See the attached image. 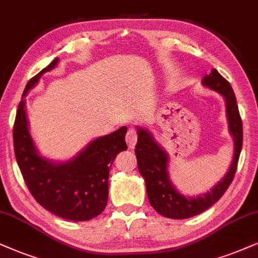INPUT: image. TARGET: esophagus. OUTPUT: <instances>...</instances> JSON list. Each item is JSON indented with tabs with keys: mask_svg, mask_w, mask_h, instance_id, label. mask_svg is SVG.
<instances>
[{
	"mask_svg": "<svg viewBox=\"0 0 258 258\" xmlns=\"http://www.w3.org/2000/svg\"><path fill=\"white\" fill-rule=\"evenodd\" d=\"M137 138H138V133H137L136 128H130L128 131L126 133V143L128 145L130 149L135 148L136 143H137Z\"/></svg>",
	"mask_w": 258,
	"mask_h": 258,
	"instance_id": "34e87169",
	"label": "esophagus"
}]
</instances>
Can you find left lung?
<instances>
[{
  "mask_svg": "<svg viewBox=\"0 0 258 258\" xmlns=\"http://www.w3.org/2000/svg\"><path fill=\"white\" fill-rule=\"evenodd\" d=\"M202 84L225 97L229 128L234 140L233 159L229 171L211 191L198 198H185L178 193L169 180L167 152L153 140L148 131L138 128L136 157L140 175L145 180L149 201L159 214L171 219H187L213 206L232 182L242 151L243 123L232 87L216 69H212L211 74L204 77Z\"/></svg>",
  "mask_w": 258,
  "mask_h": 258,
  "instance_id": "8db88e82",
  "label": "left lung"
}]
</instances>
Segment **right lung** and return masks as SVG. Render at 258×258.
<instances>
[{
  "instance_id": "right-lung-1",
  "label": "right lung",
  "mask_w": 258,
  "mask_h": 258,
  "mask_svg": "<svg viewBox=\"0 0 258 258\" xmlns=\"http://www.w3.org/2000/svg\"><path fill=\"white\" fill-rule=\"evenodd\" d=\"M57 63L58 58L26 84L13 127L15 158L28 190L39 205L63 219L87 221L107 206L109 169L116 155L127 150V127L93 140L73 161L52 163L40 157L28 131L24 97L41 75Z\"/></svg>"
}]
</instances>
